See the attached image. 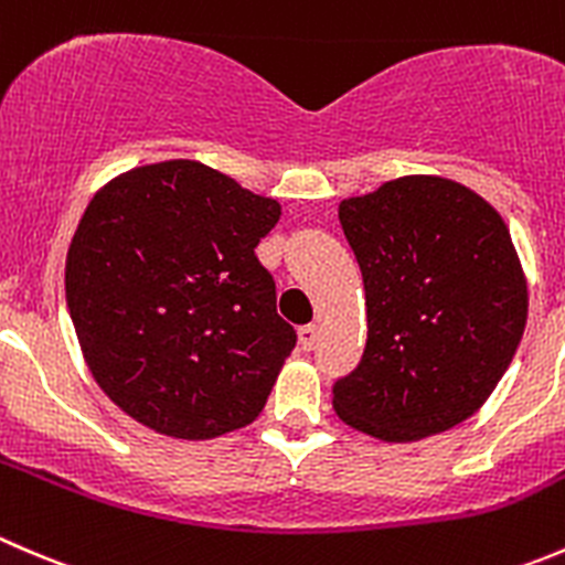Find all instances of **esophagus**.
Returning <instances> with one entry per match:
<instances>
[{
	"mask_svg": "<svg viewBox=\"0 0 565 565\" xmlns=\"http://www.w3.org/2000/svg\"><path fill=\"white\" fill-rule=\"evenodd\" d=\"M316 343H318V327L316 323H305V327L299 329V345L305 351H312L316 349Z\"/></svg>",
	"mask_w": 565,
	"mask_h": 565,
	"instance_id": "34e87169",
	"label": "esophagus"
}]
</instances>
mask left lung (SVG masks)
Instances as JSON below:
<instances>
[{"mask_svg":"<svg viewBox=\"0 0 565 565\" xmlns=\"http://www.w3.org/2000/svg\"><path fill=\"white\" fill-rule=\"evenodd\" d=\"M367 301V343L332 384L356 431L412 443L475 415L511 365L527 285L505 222L448 178L406 175L340 203Z\"/></svg>","mask_w":565,"mask_h":565,"instance_id":"1","label":"left lung"}]
</instances>
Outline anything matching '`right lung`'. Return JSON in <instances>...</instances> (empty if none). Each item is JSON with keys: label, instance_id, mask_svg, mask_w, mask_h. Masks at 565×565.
<instances>
[{"label": "right lung", "instance_id": "obj_1", "mask_svg": "<svg viewBox=\"0 0 565 565\" xmlns=\"http://www.w3.org/2000/svg\"><path fill=\"white\" fill-rule=\"evenodd\" d=\"M280 203L189 159L106 183L82 216L65 299L98 387L142 426L214 439L266 406L296 329L255 255Z\"/></svg>", "mask_w": 565, "mask_h": 565}]
</instances>
